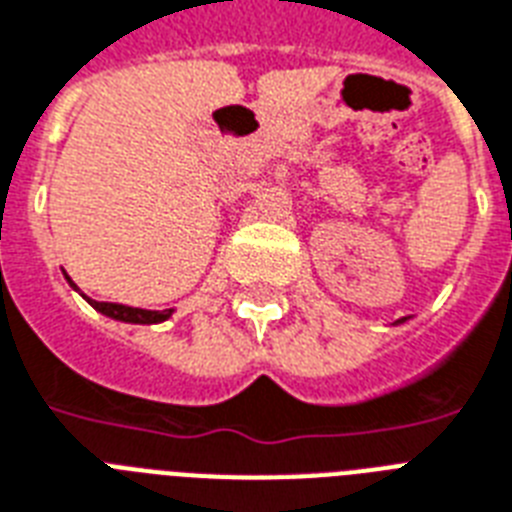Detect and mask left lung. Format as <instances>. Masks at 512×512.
Segmentation results:
<instances>
[{"instance_id":"left-lung-1","label":"left lung","mask_w":512,"mask_h":512,"mask_svg":"<svg viewBox=\"0 0 512 512\" xmlns=\"http://www.w3.org/2000/svg\"><path fill=\"white\" fill-rule=\"evenodd\" d=\"M399 322H402V320H399Z\"/></svg>"}]
</instances>
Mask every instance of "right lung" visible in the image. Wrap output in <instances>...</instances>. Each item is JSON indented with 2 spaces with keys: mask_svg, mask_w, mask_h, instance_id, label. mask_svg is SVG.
Returning a JSON list of instances; mask_svg holds the SVG:
<instances>
[{
  "mask_svg": "<svg viewBox=\"0 0 512 512\" xmlns=\"http://www.w3.org/2000/svg\"><path fill=\"white\" fill-rule=\"evenodd\" d=\"M87 301L94 306V309H97V312L108 314V317H113V320H121V322H140V325H150V322H163L166 317H171V309H163V312H150V309H137V306H126V304H110V301H92V298H87Z\"/></svg>",
  "mask_w": 512,
  "mask_h": 512,
  "instance_id": "1",
  "label": "right lung"
}]
</instances>
